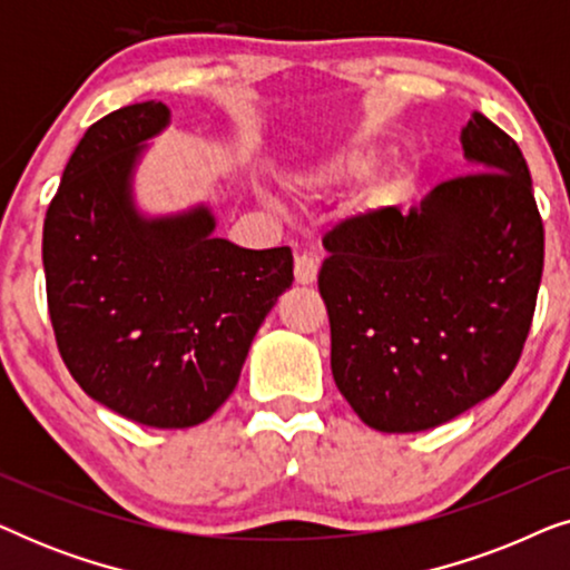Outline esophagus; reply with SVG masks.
Here are the masks:
<instances>
[{"label": "esophagus", "instance_id": "obj_1", "mask_svg": "<svg viewBox=\"0 0 570 570\" xmlns=\"http://www.w3.org/2000/svg\"><path fill=\"white\" fill-rule=\"evenodd\" d=\"M318 275V259L311 254L295 256V283L298 285H314Z\"/></svg>", "mask_w": 570, "mask_h": 570}]
</instances>
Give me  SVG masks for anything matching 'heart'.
Segmentation results:
<instances>
[{
  "mask_svg": "<svg viewBox=\"0 0 570 570\" xmlns=\"http://www.w3.org/2000/svg\"><path fill=\"white\" fill-rule=\"evenodd\" d=\"M379 166L381 150H376V147H353V150L334 155V158L316 163V166L295 170L291 184L303 197H322V194L342 189V186L365 181V178L376 174ZM404 189H407L404 181L389 186L386 197H400Z\"/></svg>",
  "mask_w": 570,
  "mask_h": 570,
  "instance_id": "b5f03b06",
  "label": "heart"
}]
</instances>
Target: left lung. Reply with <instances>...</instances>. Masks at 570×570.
Segmentation results:
<instances>
[{"label":"left lung","instance_id":"1","mask_svg":"<svg viewBox=\"0 0 570 570\" xmlns=\"http://www.w3.org/2000/svg\"><path fill=\"white\" fill-rule=\"evenodd\" d=\"M459 142L470 174L324 238L334 384L381 433L431 431L493 396L532 326L544 230L527 160L482 114Z\"/></svg>","mask_w":570,"mask_h":570}]
</instances>
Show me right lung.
I'll return each mask as SVG.
<instances>
[{"instance_id": "obj_1", "label": "right lung", "mask_w": 570, "mask_h": 570, "mask_svg": "<svg viewBox=\"0 0 570 570\" xmlns=\"http://www.w3.org/2000/svg\"><path fill=\"white\" fill-rule=\"evenodd\" d=\"M158 100L85 131L43 223L49 314L82 392L150 428L205 423L233 394L248 347L293 285V252L217 238L207 202L153 215L135 178L168 129Z\"/></svg>"}]
</instances>
